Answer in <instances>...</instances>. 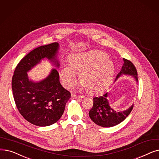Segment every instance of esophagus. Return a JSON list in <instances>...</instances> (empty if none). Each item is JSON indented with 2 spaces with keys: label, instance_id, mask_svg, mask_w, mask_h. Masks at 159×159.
Segmentation results:
<instances>
[{
  "label": "esophagus",
  "instance_id": "1",
  "mask_svg": "<svg viewBox=\"0 0 159 159\" xmlns=\"http://www.w3.org/2000/svg\"><path fill=\"white\" fill-rule=\"evenodd\" d=\"M71 98H75V99H79V98H83L84 97L83 96H80V95H75V94H72L71 95Z\"/></svg>",
  "mask_w": 159,
  "mask_h": 159
}]
</instances>
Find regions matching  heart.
I'll use <instances>...</instances> for the list:
<instances>
[{
	"instance_id": "1",
	"label": "heart",
	"mask_w": 159,
	"mask_h": 159,
	"mask_svg": "<svg viewBox=\"0 0 159 159\" xmlns=\"http://www.w3.org/2000/svg\"><path fill=\"white\" fill-rule=\"evenodd\" d=\"M106 54L99 51L71 55L67 64L61 65L59 70L60 79L66 88H71L79 75L80 83L89 93L102 92L109 86L114 73L112 61L106 58Z\"/></svg>"
}]
</instances>
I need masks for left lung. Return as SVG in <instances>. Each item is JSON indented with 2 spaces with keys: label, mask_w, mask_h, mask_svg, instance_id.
Instances as JSON below:
<instances>
[{
  "label": "left lung",
  "mask_w": 159,
  "mask_h": 159,
  "mask_svg": "<svg viewBox=\"0 0 159 159\" xmlns=\"http://www.w3.org/2000/svg\"><path fill=\"white\" fill-rule=\"evenodd\" d=\"M123 61L121 70L117 75L115 80L124 74L132 75L138 81V73L134 65L125 58H123ZM107 97V92L102 96L95 97L93 107L89 112L91 120L97 125L103 127H113L120 123L129 115L133 108V105L125 111L117 112L109 106Z\"/></svg>",
  "instance_id": "1"
}]
</instances>
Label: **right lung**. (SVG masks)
I'll use <instances>...</instances> for the list:
<instances>
[{
    "instance_id": "obj_1",
    "label": "right lung",
    "mask_w": 159,
    "mask_h": 159,
    "mask_svg": "<svg viewBox=\"0 0 159 159\" xmlns=\"http://www.w3.org/2000/svg\"><path fill=\"white\" fill-rule=\"evenodd\" d=\"M58 43L38 47L23 58L13 73L11 88L19 113L30 123L39 127L52 125L62 116L70 92L61 85L59 74L53 69L50 75L39 82L29 80L27 71L47 58L59 66L55 58Z\"/></svg>"
}]
</instances>
